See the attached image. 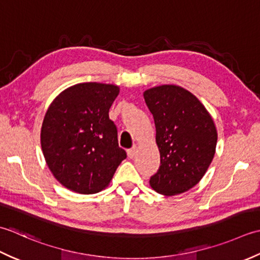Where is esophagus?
I'll return each instance as SVG.
<instances>
[{
    "instance_id": "esophagus-1",
    "label": "esophagus",
    "mask_w": 260,
    "mask_h": 260,
    "mask_svg": "<svg viewBox=\"0 0 260 260\" xmlns=\"http://www.w3.org/2000/svg\"><path fill=\"white\" fill-rule=\"evenodd\" d=\"M126 153H128L129 158H134L136 156V153H137V147H132L131 149H128Z\"/></svg>"
}]
</instances>
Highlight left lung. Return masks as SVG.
Wrapping results in <instances>:
<instances>
[{
  "mask_svg": "<svg viewBox=\"0 0 260 260\" xmlns=\"http://www.w3.org/2000/svg\"><path fill=\"white\" fill-rule=\"evenodd\" d=\"M144 98L156 126L160 166L149 184L164 195H177L195 186L215 153L218 134L204 105L183 87L161 85Z\"/></svg>",
  "mask_w": 260,
  "mask_h": 260,
  "instance_id": "8db88e82",
  "label": "left lung"
}]
</instances>
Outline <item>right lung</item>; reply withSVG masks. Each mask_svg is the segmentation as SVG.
<instances>
[{
  "mask_svg": "<svg viewBox=\"0 0 260 260\" xmlns=\"http://www.w3.org/2000/svg\"><path fill=\"white\" fill-rule=\"evenodd\" d=\"M119 94L111 84L81 83L52 101L41 126V148L50 172L79 194L102 190L126 153L109 110Z\"/></svg>",
  "mask_w": 260,
  "mask_h": 260,
  "instance_id": "1",
  "label": "right lung"
}]
</instances>
